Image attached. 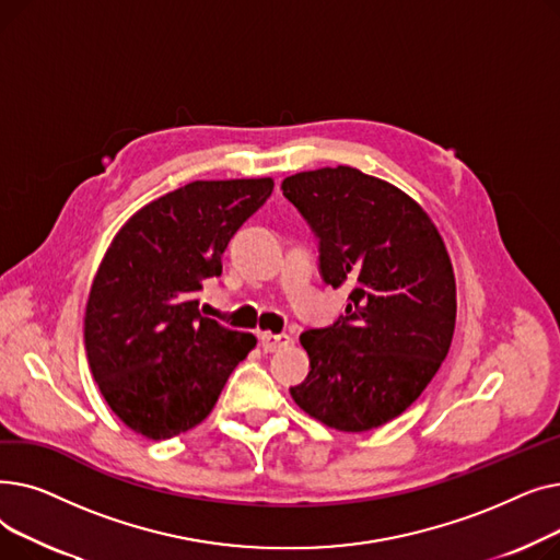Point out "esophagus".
Segmentation results:
<instances>
[{"mask_svg": "<svg viewBox=\"0 0 560 560\" xmlns=\"http://www.w3.org/2000/svg\"><path fill=\"white\" fill-rule=\"evenodd\" d=\"M285 345H290V336L288 334H270V331H265V334H260V347H262V351H277V349H281V347H285Z\"/></svg>", "mask_w": 560, "mask_h": 560, "instance_id": "34e87169", "label": "esophagus"}]
</instances>
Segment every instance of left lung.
I'll use <instances>...</instances> for the list:
<instances>
[{
  "instance_id": "1",
  "label": "left lung",
  "mask_w": 560,
  "mask_h": 560,
  "mask_svg": "<svg viewBox=\"0 0 560 560\" xmlns=\"http://www.w3.org/2000/svg\"><path fill=\"white\" fill-rule=\"evenodd\" d=\"M281 188L319 238L322 279L351 288L345 317L300 336L311 372L290 395L331 429L384 427L452 345L456 279L443 235L413 197L357 167L300 172Z\"/></svg>"
}]
</instances>
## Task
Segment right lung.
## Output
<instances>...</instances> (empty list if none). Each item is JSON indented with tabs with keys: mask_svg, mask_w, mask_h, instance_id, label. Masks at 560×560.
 Returning <instances> with one entry per match:
<instances>
[{
	"mask_svg": "<svg viewBox=\"0 0 560 560\" xmlns=\"http://www.w3.org/2000/svg\"><path fill=\"white\" fill-rule=\"evenodd\" d=\"M275 182H192L136 211L115 233L85 304L88 365L131 431L179 435L209 418L252 334L199 313L201 281L222 272L233 233Z\"/></svg>",
	"mask_w": 560,
	"mask_h": 560,
	"instance_id": "1",
	"label": "right lung"
}]
</instances>
